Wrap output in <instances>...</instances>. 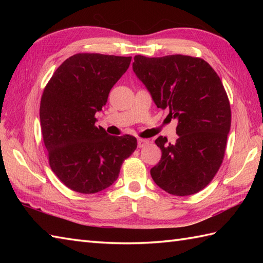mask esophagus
<instances>
[{
    "label": "esophagus",
    "instance_id": "obj_1",
    "mask_svg": "<svg viewBox=\"0 0 263 263\" xmlns=\"http://www.w3.org/2000/svg\"><path fill=\"white\" fill-rule=\"evenodd\" d=\"M148 143H149V140H147V139H141V138L138 139V147L139 148L146 147Z\"/></svg>",
    "mask_w": 263,
    "mask_h": 263
}]
</instances>
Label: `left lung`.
Listing matches in <instances>:
<instances>
[{
	"mask_svg": "<svg viewBox=\"0 0 263 263\" xmlns=\"http://www.w3.org/2000/svg\"><path fill=\"white\" fill-rule=\"evenodd\" d=\"M133 71L158 108L176 119L175 143L158 137L159 163L153 180L167 193L185 197L212 181L225 156L231 128V105L220 78L209 63L189 55L146 58L136 55Z\"/></svg>",
	"mask_w": 263,
	"mask_h": 263,
	"instance_id": "8db88e82",
	"label": "left lung"
}]
</instances>
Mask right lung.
<instances>
[{"instance_id": "1", "label": "right lung", "mask_w": 263, "mask_h": 263, "mask_svg": "<svg viewBox=\"0 0 263 263\" xmlns=\"http://www.w3.org/2000/svg\"><path fill=\"white\" fill-rule=\"evenodd\" d=\"M131 57L98 53L72 55L44 89L41 127L48 164L65 186L93 194L113 184L137 149L133 136H109L96 126V111L131 63Z\"/></svg>"}]
</instances>
